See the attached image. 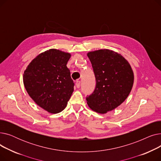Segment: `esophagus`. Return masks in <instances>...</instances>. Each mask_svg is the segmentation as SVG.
<instances>
[{
    "label": "esophagus",
    "mask_w": 161,
    "mask_h": 161,
    "mask_svg": "<svg viewBox=\"0 0 161 161\" xmlns=\"http://www.w3.org/2000/svg\"><path fill=\"white\" fill-rule=\"evenodd\" d=\"M75 86H76V87H77V88H80V81H76Z\"/></svg>",
    "instance_id": "obj_1"
}]
</instances>
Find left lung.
Masks as SVG:
<instances>
[{
	"label": "left lung",
	"mask_w": 161,
	"mask_h": 161,
	"mask_svg": "<svg viewBox=\"0 0 161 161\" xmlns=\"http://www.w3.org/2000/svg\"><path fill=\"white\" fill-rule=\"evenodd\" d=\"M87 56L96 78V87L86 98L89 107L106 114L121 105L134 84V72L129 63L119 53L109 49L90 52Z\"/></svg>",
	"instance_id": "8db88e82"
}]
</instances>
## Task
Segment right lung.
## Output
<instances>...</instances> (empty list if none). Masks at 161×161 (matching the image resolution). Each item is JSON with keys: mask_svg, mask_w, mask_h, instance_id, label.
<instances>
[{"mask_svg": "<svg viewBox=\"0 0 161 161\" xmlns=\"http://www.w3.org/2000/svg\"><path fill=\"white\" fill-rule=\"evenodd\" d=\"M70 57L69 53L50 49L37 55L24 71L23 80L29 95L49 113L62 112L74 91L66 66Z\"/></svg>", "mask_w": 161, "mask_h": 161, "instance_id": "obj_1", "label": "right lung"}]
</instances>
